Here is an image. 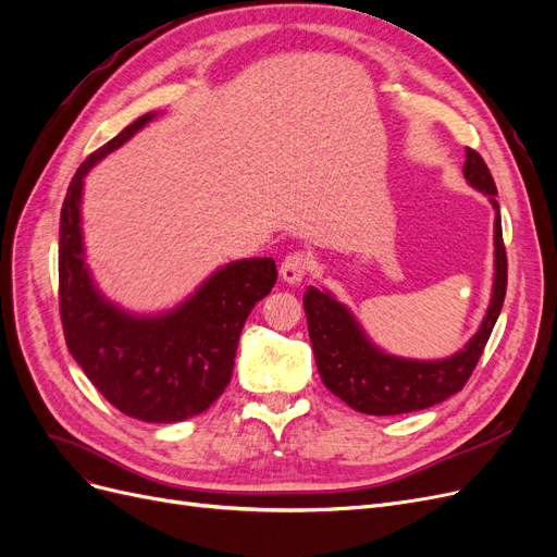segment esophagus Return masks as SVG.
I'll list each match as a JSON object with an SVG mask.
<instances>
[{
  "instance_id": "1",
  "label": "esophagus",
  "mask_w": 557,
  "mask_h": 557,
  "mask_svg": "<svg viewBox=\"0 0 557 557\" xmlns=\"http://www.w3.org/2000/svg\"><path fill=\"white\" fill-rule=\"evenodd\" d=\"M313 269V256L307 250H293L290 256H285L281 262V278L285 283H301L305 276Z\"/></svg>"
}]
</instances>
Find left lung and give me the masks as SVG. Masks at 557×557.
<instances>
[{
    "label": "left lung",
    "instance_id": "left-lung-1",
    "mask_svg": "<svg viewBox=\"0 0 557 557\" xmlns=\"http://www.w3.org/2000/svg\"><path fill=\"white\" fill-rule=\"evenodd\" d=\"M465 178L491 197L495 207V288L483 325L458 356L436 362H418L385 356L369 344L356 318L327 293L309 285L305 311L318 372L327 391L348 407L369 416H397L434 407L462 391L491 339L507 295V248L502 239L497 188L491 170L474 148H467Z\"/></svg>",
    "mask_w": 557,
    "mask_h": 557
}]
</instances>
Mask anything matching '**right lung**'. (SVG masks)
<instances>
[{"label": "right lung", "mask_w": 557, "mask_h": 557, "mask_svg": "<svg viewBox=\"0 0 557 557\" xmlns=\"http://www.w3.org/2000/svg\"><path fill=\"white\" fill-rule=\"evenodd\" d=\"M153 115H141L86 158L60 213V318L66 348L117 411L146 423H176L207 411L232 379L248 313L276 283V262H232L158 318L121 311L95 290L81 242L83 176Z\"/></svg>", "instance_id": "obj_1"}]
</instances>
